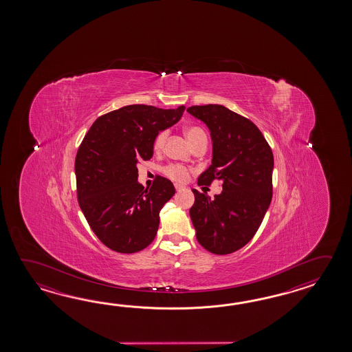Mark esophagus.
<instances>
[{
    "mask_svg": "<svg viewBox=\"0 0 352 352\" xmlns=\"http://www.w3.org/2000/svg\"><path fill=\"white\" fill-rule=\"evenodd\" d=\"M175 188H176V191H179V190H184L185 186H184V185H179V184H176V185H175Z\"/></svg>",
    "mask_w": 352,
    "mask_h": 352,
    "instance_id": "obj_1",
    "label": "esophagus"
}]
</instances>
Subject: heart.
Masks as SVG:
<instances>
[{"mask_svg":"<svg viewBox=\"0 0 352 352\" xmlns=\"http://www.w3.org/2000/svg\"><path fill=\"white\" fill-rule=\"evenodd\" d=\"M185 135H186L187 140L190 141L191 144H195V143L199 142L200 140L206 138L204 129H201L200 127H196V126L187 127L185 129ZM166 138H167V132L166 131L158 132L156 137H155V140H153V148L157 151L161 150L164 147V144H165ZM164 173H165L168 179H173L176 182H184L188 177L190 170L187 168L186 166L179 165V164H170V165L164 167Z\"/></svg>","mask_w":352,"mask_h":352,"instance_id":"b5f03b06","label":"heart"}]
</instances>
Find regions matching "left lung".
<instances>
[{
    "mask_svg": "<svg viewBox=\"0 0 352 352\" xmlns=\"http://www.w3.org/2000/svg\"><path fill=\"white\" fill-rule=\"evenodd\" d=\"M212 140V161L197 184L220 179L223 191L211 199L192 190L190 209L196 239L210 253L230 254L248 244L262 224L273 195V152L252 120L224 105H192Z\"/></svg>",
    "mask_w": 352,
    "mask_h": 352,
    "instance_id": "left-lung-1",
    "label": "left lung"
}]
</instances>
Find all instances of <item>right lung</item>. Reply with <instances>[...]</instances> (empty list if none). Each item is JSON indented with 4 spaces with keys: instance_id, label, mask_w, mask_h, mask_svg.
I'll return each instance as SVG.
<instances>
[{
    "instance_id": "1",
    "label": "right lung",
    "mask_w": 352,
    "mask_h": 352,
    "mask_svg": "<svg viewBox=\"0 0 352 352\" xmlns=\"http://www.w3.org/2000/svg\"><path fill=\"white\" fill-rule=\"evenodd\" d=\"M176 109L132 104L100 116L75 157L78 202L105 247L131 254L148 247L157 234L160 211L175 195L170 179L157 176L151 188L138 184V161L153 155L158 132L179 122Z\"/></svg>"
}]
</instances>
